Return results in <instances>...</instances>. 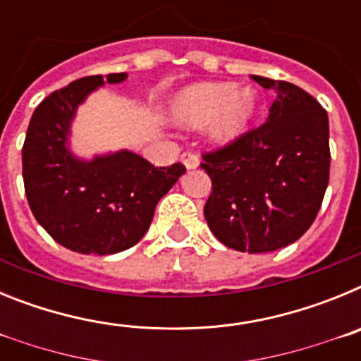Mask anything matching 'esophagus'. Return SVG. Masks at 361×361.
<instances>
[{"label":"esophagus","instance_id":"obj_1","mask_svg":"<svg viewBox=\"0 0 361 361\" xmlns=\"http://www.w3.org/2000/svg\"><path fill=\"white\" fill-rule=\"evenodd\" d=\"M180 161H183V164L186 166V170H195V168H199V164H200L199 155H195V153H193V152L183 153V157H180Z\"/></svg>","mask_w":361,"mask_h":361}]
</instances>
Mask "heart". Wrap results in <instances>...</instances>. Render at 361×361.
<instances>
[{
    "label": "heart",
    "mask_w": 361,
    "mask_h": 361,
    "mask_svg": "<svg viewBox=\"0 0 361 361\" xmlns=\"http://www.w3.org/2000/svg\"><path fill=\"white\" fill-rule=\"evenodd\" d=\"M258 110V94L253 86L231 82H195L178 92L170 114L178 124L200 126L213 145L226 146L238 141L251 126Z\"/></svg>",
    "instance_id": "heart-1"
}]
</instances>
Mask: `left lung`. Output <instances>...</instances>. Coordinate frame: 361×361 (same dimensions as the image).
<instances>
[{"label": "left lung", "instance_id": "1", "mask_svg": "<svg viewBox=\"0 0 361 361\" xmlns=\"http://www.w3.org/2000/svg\"><path fill=\"white\" fill-rule=\"evenodd\" d=\"M251 78L276 99L262 126L202 155L213 184L204 216L231 250L266 253L298 240L317 219L329 184V117L293 82Z\"/></svg>", "mask_w": 361, "mask_h": 361}]
</instances>
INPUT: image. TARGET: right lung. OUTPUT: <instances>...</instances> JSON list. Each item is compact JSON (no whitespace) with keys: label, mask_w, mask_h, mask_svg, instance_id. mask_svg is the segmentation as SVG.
Listing matches in <instances>:
<instances>
[{"label":"right lung","mask_w":361,"mask_h":361,"mask_svg":"<svg viewBox=\"0 0 361 361\" xmlns=\"http://www.w3.org/2000/svg\"><path fill=\"white\" fill-rule=\"evenodd\" d=\"M128 73L90 75L52 92L32 114L23 145L28 206L57 244L82 255H111L145 237L159 200L186 173L180 162L153 166L119 149L78 157L70 149L72 121L94 90Z\"/></svg>","instance_id":"add662e5"}]
</instances>
